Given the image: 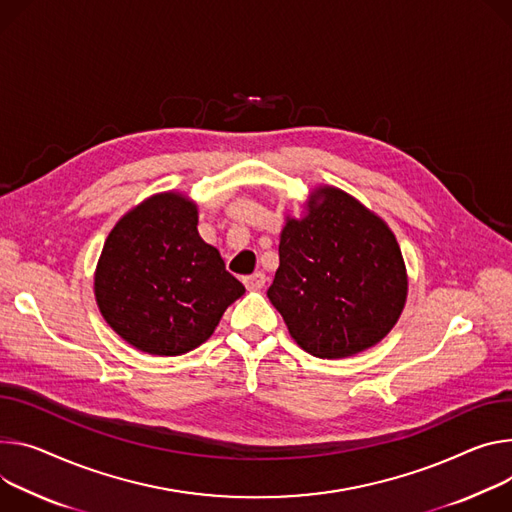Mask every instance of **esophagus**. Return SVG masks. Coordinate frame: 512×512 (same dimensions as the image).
Instances as JSON below:
<instances>
[{"label": "esophagus", "instance_id": "esophagus-1", "mask_svg": "<svg viewBox=\"0 0 512 512\" xmlns=\"http://www.w3.org/2000/svg\"><path fill=\"white\" fill-rule=\"evenodd\" d=\"M243 284L249 288V290H261L265 286V273L257 271L253 275H247L243 277Z\"/></svg>", "mask_w": 512, "mask_h": 512}]
</instances>
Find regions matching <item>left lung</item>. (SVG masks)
<instances>
[{"label": "left lung", "mask_w": 512, "mask_h": 512, "mask_svg": "<svg viewBox=\"0 0 512 512\" xmlns=\"http://www.w3.org/2000/svg\"><path fill=\"white\" fill-rule=\"evenodd\" d=\"M406 292L394 232L353 196L322 185L302 218H286L267 298L310 355L339 359L374 347L398 322Z\"/></svg>", "instance_id": "8db88e82"}]
</instances>
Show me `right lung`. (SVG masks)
<instances>
[{
  "mask_svg": "<svg viewBox=\"0 0 512 512\" xmlns=\"http://www.w3.org/2000/svg\"><path fill=\"white\" fill-rule=\"evenodd\" d=\"M96 302L110 327L151 355L200 347L245 294L198 232V206L179 192L147 198L108 235L98 269Z\"/></svg>",
  "mask_w": 512,
  "mask_h": 512,
  "instance_id": "1",
  "label": "right lung"
}]
</instances>
